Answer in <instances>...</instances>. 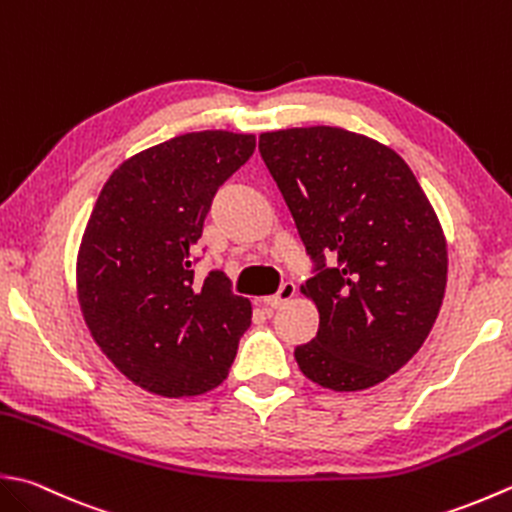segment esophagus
I'll list each match as a JSON object with an SVG mask.
<instances>
[{
  "mask_svg": "<svg viewBox=\"0 0 512 512\" xmlns=\"http://www.w3.org/2000/svg\"><path fill=\"white\" fill-rule=\"evenodd\" d=\"M295 293H297L295 284H293V282H284L282 286H279V290H277L275 295L264 297V304H266L268 308H277V306H282L284 302H288V299L293 297Z\"/></svg>",
  "mask_w": 512,
  "mask_h": 512,
  "instance_id": "esophagus-1",
  "label": "esophagus"
}]
</instances>
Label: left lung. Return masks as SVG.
<instances>
[{"label": "left lung", "mask_w": 512, "mask_h": 512, "mask_svg": "<svg viewBox=\"0 0 512 512\" xmlns=\"http://www.w3.org/2000/svg\"><path fill=\"white\" fill-rule=\"evenodd\" d=\"M268 173L313 262L302 293L319 310L302 373L364 390L413 357L442 308L448 255L433 206L395 150L333 126L259 135Z\"/></svg>", "instance_id": "1"}]
</instances>
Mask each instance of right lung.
Instances as JSON below:
<instances>
[{
    "mask_svg": "<svg viewBox=\"0 0 512 512\" xmlns=\"http://www.w3.org/2000/svg\"><path fill=\"white\" fill-rule=\"evenodd\" d=\"M255 153V135L202 130L130 157L108 177L77 257L90 335L150 393L219 386L253 308L224 270L199 279L197 242L213 197Z\"/></svg>",
    "mask_w": 512,
    "mask_h": 512,
    "instance_id": "add662e5",
    "label": "right lung"
}]
</instances>
